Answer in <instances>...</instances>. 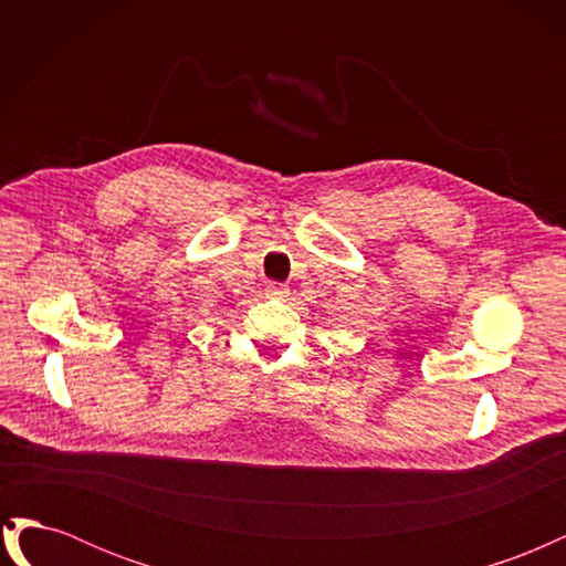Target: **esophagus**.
<instances>
[{
	"mask_svg": "<svg viewBox=\"0 0 566 566\" xmlns=\"http://www.w3.org/2000/svg\"><path fill=\"white\" fill-rule=\"evenodd\" d=\"M264 295L269 300H285L290 293H287V287L283 283H269L266 290H264Z\"/></svg>",
	"mask_w": 566,
	"mask_h": 566,
	"instance_id": "34e87169",
	"label": "esophagus"
}]
</instances>
